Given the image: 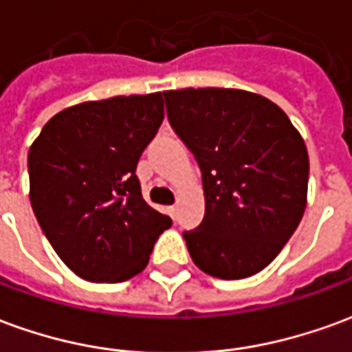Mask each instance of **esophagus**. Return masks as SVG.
Segmentation results:
<instances>
[{"instance_id": "1", "label": "esophagus", "mask_w": 352, "mask_h": 352, "mask_svg": "<svg viewBox=\"0 0 352 352\" xmlns=\"http://www.w3.org/2000/svg\"><path fill=\"white\" fill-rule=\"evenodd\" d=\"M168 213H169V217H171V219H177V206L168 207Z\"/></svg>"}]
</instances>
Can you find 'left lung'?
<instances>
[{"label": "left lung", "instance_id": "1", "mask_svg": "<svg viewBox=\"0 0 352 352\" xmlns=\"http://www.w3.org/2000/svg\"><path fill=\"white\" fill-rule=\"evenodd\" d=\"M164 98L204 181V221L183 234L194 264L228 280L262 272L305 211L309 156L302 135L258 94L184 88Z\"/></svg>", "mask_w": 352, "mask_h": 352}]
</instances>
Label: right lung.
I'll use <instances>...</instances> for the list:
<instances>
[{
	"instance_id": "obj_1",
	"label": "right lung",
	"mask_w": 352,
	"mask_h": 352,
	"mask_svg": "<svg viewBox=\"0 0 352 352\" xmlns=\"http://www.w3.org/2000/svg\"><path fill=\"white\" fill-rule=\"evenodd\" d=\"M162 96H116L64 109L30 148L35 219L62 262L82 279H131L171 226L168 214L143 199L135 175L164 120Z\"/></svg>"
}]
</instances>
